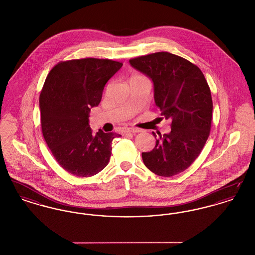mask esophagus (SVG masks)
I'll return each instance as SVG.
<instances>
[{"label":"esophagus","mask_w":255,"mask_h":255,"mask_svg":"<svg viewBox=\"0 0 255 255\" xmlns=\"http://www.w3.org/2000/svg\"><path fill=\"white\" fill-rule=\"evenodd\" d=\"M139 132V130L138 129H136V128H128V129H126L125 131H124V133H138Z\"/></svg>","instance_id":"esophagus-1"}]
</instances>
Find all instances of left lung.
<instances>
[{"label": "left lung", "instance_id": "left-lung-1", "mask_svg": "<svg viewBox=\"0 0 255 255\" xmlns=\"http://www.w3.org/2000/svg\"><path fill=\"white\" fill-rule=\"evenodd\" d=\"M129 62L152 79L160 119L172 122L171 132L156 138L152 151L142 153L143 162L161 177L180 174L199 157L210 133L213 103L205 75L190 61L167 51Z\"/></svg>", "mask_w": 255, "mask_h": 255}]
</instances>
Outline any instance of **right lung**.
I'll return each instance as SVG.
<instances>
[{"mask_svg":"<svg viewBox=\"0 0 255 255\" xmlns=\"http://www.w3.org/2000/svg\"><path fill=\"white\" fill-rule=\"evenodd\" d=\"M122 62L82 58L61 61L49 72L40 94L43 136L55 160L76 177H92L104 169L119 133H94L89 113L101 100L104 87Z\"/></svg>","mask_w":255,"mask_h":255,"instance_id":"add662e5","label":"right lung"}]
</instances>
